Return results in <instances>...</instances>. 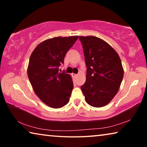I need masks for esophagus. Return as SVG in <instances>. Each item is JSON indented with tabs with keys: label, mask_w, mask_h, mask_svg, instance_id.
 Instances as JSON below:
<instances>
[{
	"label": "esophagus",
	"mask_w": 147,
	"mask_h": 147,
	"mask_svg": "<svg viewBox=\"0 0 147 147\" xmlns=\"http://www.w3.org/2000/svg\"><path fill=\"white\" fill-rule=\"evenodd\" d=\"M72 75H73V76H74V77H76V76H78V74H74V73H73V74H72Z\"/></svg>",
	"instance_id": "34e87169"
}]
</instances>
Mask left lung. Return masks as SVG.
Returning <instances> with one entry per match:
<instances>
[{"mask_svg":"<svg viewBox=\"0 0 147 147\" xmlns=\"http://www.w3.org/2000/svg\"><path fill=\"white\" fill-rule=\"evenodd\" d=\"M87 67L86 81L81 86L86 102L100 108L110 102L120 88L124 70L119 54L95 36H79Z\"/></svg>","mask_w":147,"mask_h":147,"instance_id":"1","label":"left lung"}]
</instances>
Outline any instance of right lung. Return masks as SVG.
Listing matches in <instances>:
<instances>
[{"mask_svg": "<svg viewBox=\"0 0 147 147\" xmlns=\"http://www.w3.org/2000/svg\"><path fill=\"white\" fill-rule=\"evenodd\" d=\"M78 36L56 37L41 42L32 52L27 73L35 93L46 105L60 108L69 102L73 82L59 67Z\"/></svg>", "mask_w": 147, "mask_h": 147, "instance_id": "1", "label": "right lung"}]
</instances>
